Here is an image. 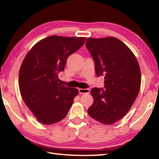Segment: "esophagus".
Listing matches in <instances>:
<instances>
[{"label": "esophagus", "mask_w": 159, "mask_h": 159, "mask_svg": "<svg viewBox=\"0 0 159 159\" xmlns=\"http://www.w3.org/2000/svg\"><path fill=\"white\" fill-rule=\"evenodd\" d=\"M79 91L80 94H88L89 93L90 89H79Z\"/></svg>", "instance_id": "esophagus-1"}]
</instances>
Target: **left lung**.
Listing matches in <instances>:
<instances>
[{
  "instance_id": "8db88e82",
  "label": "left lung",
  "mask_w": 159,
  "mask_h": 159,
  "mask_svg": "<svg viewBox=\"0 0 159 159\" xmlns=\"http://www.w3.org/2000/svg\"><path fill=\"white\" fill-rule=\"evenodd\" d=\"M86 47L93 59L95 74L105 79L104 89H91L93 103L88 114L102 124H113L128 112L139 93L138 61L129 48L114 37L87 38Z\"/></svg>"
}]
</instances>
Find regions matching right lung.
Listing matches in <instances>:
<instances>
[{"label": "right lung", "instance_id": "1", "mask_svg": "<svg viewBox=\"0 0 159 159\" xmlns=\"http://www.w3.org/2000/svg\"><path fill=\"white\" fill-rule=\"evenodd\" d=\"M86 38L51 36L30 50L19 73L24 102L37 120L51 125L64 119L79 93L75 88L61 85L58 74L68 57L82 47Z\"/></svg>", "mask_w": 159, "mask_h": 159}]
</instances>
